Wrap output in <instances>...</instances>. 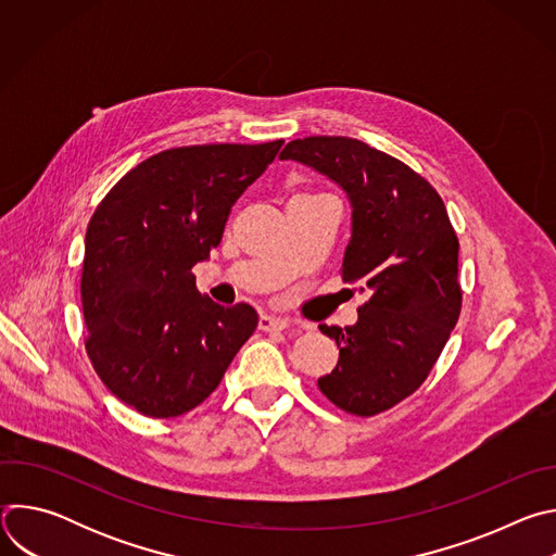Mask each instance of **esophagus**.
Wrapping results in <instances>:
<instances>
[{
    "label": "esophagus",
    "mask_w": 556,
    "mask_h": 556,
    "mask_svg": "<svg viewBox=\"0 0 556 556\" xmlns=\"http://www.w3.org/2000/svg\"><path fill=\"white\" fill-rule=\"evenodd\" d=\"M288 326H290L288 319H281V316H273V314L260 316V330H264V332H281Z\"/></svg>",
    "instance_id": "1"
}]
</instances>
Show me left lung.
Returning <instances> with one entry per match:
<instances>
[{"mask_svg": "<svg viewBox=\"0 0 556 556\" xmlns=\"http://www.w3.org/2000/svg\"><path fill=\"white\" fill-rule=\"evenodd\" d=\"M279 157L328 176L350 198L341 277L363 283L369 299L354 326H319L339 345L319 389L348 414H382L427 380L462 309L459 242L444 202L405 163L356 138H296Z\"/></svg>", "mask_w": 556, "mask_h": 556, "instance_id": "obj_1", "label": "left lung"}]
</instances>
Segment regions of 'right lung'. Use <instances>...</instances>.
Instances as JSON below:
<instances>
[{
    "mask_svg": "<svg viewBox=\"0 0 556 556\" xmlns=\"http://www.w3.org/2000/svg\"><path fill=\"white\" fill-rule=\"evenodd\" d=\"M283 140L191 144L127 172L97 206L81 275L86 350L118 401L176 418L217 389L260 316L195 288L191 268L222 242L232 204Z\"/></svg>",
    "mask_w": 556,
    "mask_h": 556,
    "instance_id": "1",
    "label": "right lung"
}]
</instances>
